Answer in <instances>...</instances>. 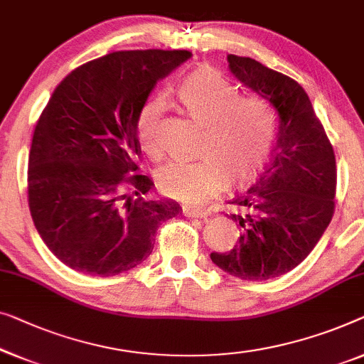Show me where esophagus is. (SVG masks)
<instances>
[{
	"label": "esophagus",
	"mask_w": 364,
	"mask_h": 364,
	"mask_svg": "<svg viewBox=\"0 0 364 364\" xmlns=\"http://www.w3.org/2000/svg\"><path fill=\"white\" fill-rule=\"evenodd\" d=\"M182 212L186 217H191V218H205L210 215V210L202 208V207H183Z\"/></svg>",
	"instance_id": "34e87169"
}]
</instances>
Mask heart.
Returning <instances> with one entry per match:
<instances>
[{
	"mask_svg": "<svg viewBox=\"0 0 364 364\" xmlns=\"http://www.w3.org/2000/svg\"><path fill=\"white\" fill-rule=\"evenodd\" d=\"M178 98L193 119L202 121L198 151L192 161H172L157 172V187L171 198L200 202L217 191L221 173L238 178L251 171L269 149L276 128L269 103L259 97H236V88L217 70L202 67L178 85ZM162 102L149 100L138 117L143 151L162 156Z\"/></svg>",
	"mask_w": 364,
	"mask_h": 364,
	"instance_id": "obj_1",
	"label": "heart"
}]
</instances>
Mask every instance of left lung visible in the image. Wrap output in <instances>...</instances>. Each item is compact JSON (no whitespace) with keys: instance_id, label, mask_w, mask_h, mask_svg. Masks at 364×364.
I'll list each match as a JSON object with an SVG mask.
<instances>
[{"instance_id":"obj_1","label":"left lung","mask_w":364,"mask_h":364,"mask_svg":"<svg viewBox=\"0 0 364 364\" xmlns=\"http://www.w3.org/2000/svg\"><path fill=\"white\" fill-rule=\"evenodd\" d=\"M238 80L279 113L269 159L255 182L228 198L240 226L233 250L212 252L220 269L243 281H267L310 255L335 212V152L309 95L291 77L250 57L228 55Z\"/></svg>"}]
</instances>
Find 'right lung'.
<instances>
[{
  "mask_svg": "<svg viewBox=\"0 0 364 364\" xmlns=\"http://www.w3.org/2000/svg\"><path fill=\"white\" fill-rule=\"evenodd\" d=\"M188 50H118L72 70L36 124L28 202L34 226L57 259L90 276H117L141 264L173 200H149L138 173V117L156 83Z\"/></svg>",
  "mask_w": 364,
  "mask_h": 364,
  "instance_id": "right-lung-1",
  "label": "right lung"
}]
</instances>
